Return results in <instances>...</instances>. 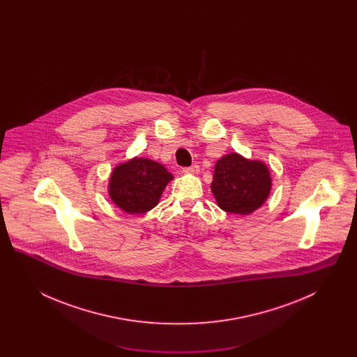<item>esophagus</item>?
<instances>
[{
	"mask_svg": "<svg viewBox=\"0 0 357 357\" xmlns=\"http://www.w3.org/2000/svg\"><path fill=\"white\" fill-rule=\"evenodd\" d=\"M183 172H186V174H198L199 172V166L198 165H192L190 167L183 169Z\"/></svg>",
	"mask_w": 357,
	"mask_h": 357,
	"instance_id": "34e87169",
	"label": "esophagus"
}]
</instances>
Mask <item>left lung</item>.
Returning a JSON list of instances; mask_svg holds the SVG:
<instances>
[{
  "mask_svg": "<svg viewBox=\"0 0 357 357\" xmlns=\"http://www.w3.org/2000/svg\"><path fill=\"white\" fill-rule=\"evenodd\" d=\"M272 176L265 162L226 153L214 167L211 192L223 211L237 215L255 213L271 195Z\"/></svg>",
  "mask_w": 357,
  "mask_h": 357,
  "instance_id": "1",
  "label": "left lung"
}]
</instances>
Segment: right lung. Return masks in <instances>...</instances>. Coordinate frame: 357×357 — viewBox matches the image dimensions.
<instances>
[{
	"label": "right lung",
	"mask_w": 357,
	"mask_h": 357,
	"mask_svg": "<svg viewBox=\"0 0 357 357\" xmlns=\"http://www.w3.org/2000/svg\"><path fill=\"white\" fill-rule=\"evenodd\" d=\"M172 179V174L163 165L134 156L114 167L108 181V195L124 213L144 214L159 204Z\"/></svg>",
	"instance_id": "right-lung-1"
}]
</instances>
